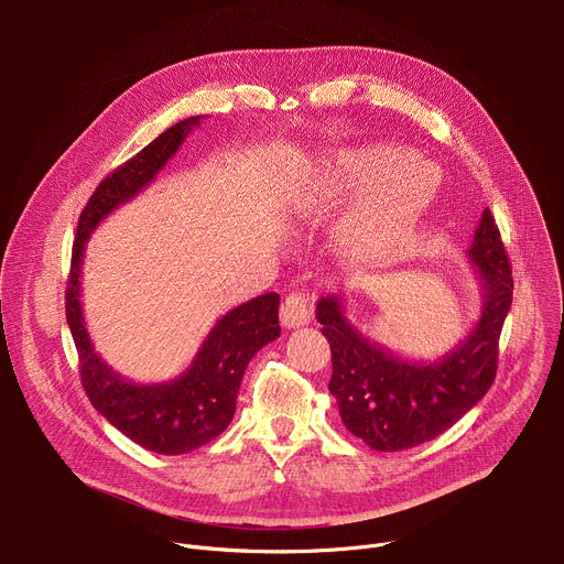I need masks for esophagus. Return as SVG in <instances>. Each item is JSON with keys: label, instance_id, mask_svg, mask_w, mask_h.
Segmentation results:
<instances>
[{"label": "esophagus", "instance_id": "1", "mask_svg": "<svg viewBox=\"0 0 564 564\" xmlns=\"http://www.w3.org/2000/svg\"><path fill=\"white\" fill-rule=\"evenodd\" d=\"M281 321L285 328H301L310 324V305L307 296L301 292H292L281 303Z\"/></svg>", "mask_w": 564, "mask_h": 564}]
</instances>
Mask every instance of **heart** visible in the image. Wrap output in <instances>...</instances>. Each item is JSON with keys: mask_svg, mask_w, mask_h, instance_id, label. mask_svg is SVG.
<instances>
[{"mask_svg": "<svg viewBox=\"0 0 564 564\" xmlns=\"http://www.w3.org/2000/svg\"><path fill=\"white\" fill-rule=\"evenodd\" d=\"M433 165L390 144L346 147L303 172L285 200L296 212L333 214L335 248L359 265L392 259L420 227L440 192Z\"/></svg>", "mask_w": 564, "mask_h": 564, "instance_id": "obj_1", "label": "heart"}]
</instances>
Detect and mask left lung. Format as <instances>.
<instances>
[{
  "label": "left lung",
  "mask_w": 564,
  "mask_h": 564,
  "mask_svg": "<svg viewBox=\"0 0 564 564\" xmlns=\"http://www.w3.org/2000/svg\"><path fill=\"white\" fill-rule=\"evenodd\" d=\"M468 259L481 288L475 328L451 352L404 359L364 337L337 294L316 301V321L333 350L330 392L344 426L375 451H404L435 440L487 394L498 370V341L513 301V276L500 229L485 209Z\"/></svg>",
  "instance_id": "left-lung-1"
}]
</instances>
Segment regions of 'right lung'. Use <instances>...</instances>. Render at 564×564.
I'll return each mask as SVG.
<instances>
[{
	"instance_id": "right-lung-1",
	"label": "right lung",
	"mask_w": 564,
	"mask_h": 564,
	"mask_svg": "<svg viewBox=\"0 0 564 564\" xmlns=\"http://www.w3.org/2000/svg\"><path fill=\"white\" fill-rule=\"evenodd\" d=\"M203 116L176 122L109 174L79 214L66 281V324L79 377L94 409L122 435L147 451L183 455L209 444L231 422L243 372L252 357L281 335L279 294L268 292L240 303L216 321L192 366L163 383H133L96 352L83 312V261L94 229L120 205L135 198L174 158Z\"/></svg>"
}]
</instances>
